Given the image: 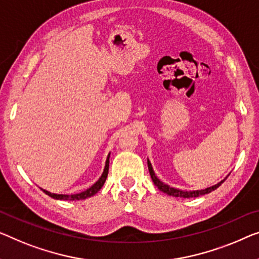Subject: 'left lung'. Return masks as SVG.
I'll use <instances>...</instances> for the list:
<instances>
[{
	"mask_svg": "<svg viewBox=\"0 0 259 259\" xmlns=\"http://www.w3.org/2000/svg\"><path fill=\"white\" fill-rule=\"evenodd\" d=\"M148 167H149V172H150V176H151V179L153 181V184L158 187V190L164 192V193H166V194H168V195L176 196V198H187L188 199V198H196V196L208 194V193H210L211 191H215L216 188L221 186V185L225 183V180H226V179H223V180L220 181L219 184L214 185V186L204 188V190H201V191H181V190H177V188L169 187L168 185L161 183V181L157 178L156 175H154L153 168L151 166V163H150L149 159H148Z\"/></svg>",
	"mask_w": 259,
	"mask_h": 259,
	"instance_id": "left-lung-1",
	"label": "left lung"
}]
</instances>
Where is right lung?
I'll use <instances>...</instances> for the list:
<instances>
[{"mask_svg":"<svg viewBox=\"0 0 259 259\" xmlns=\"http://www.w3.org/2000/svg\"><path fill=\"white\" fill-rule=\"evenodd\" d=\"M108 169H109V154H108V158L106 160V166L105 169H103V173L102 176L100 177V179L96 181V183L91 186L90 188H87L86 191L78 193V194H55V193H51L49 191H45V190H41L43 191L45 194H48L49 196H51L53 199H57V200H68V201H76V200H84L87 198H91L94 194H96L100 190H101L103 184H105V181L107 179V176H108Z\"/></svg>","mask_w":259,"mask_h":259,"instance_id":"1","label":"right lung"}]
</instances>
